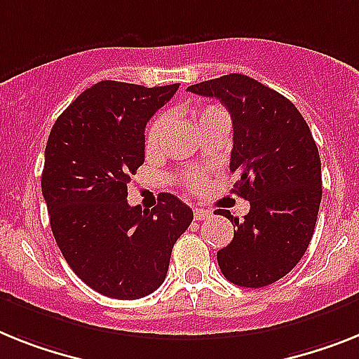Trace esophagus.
Wrapping results in <instances>:
<instances>
[{"mask_svg":"<svg viewBox=\"0 0 359 359\" xmlns=\"http://www.w3.org/2000/svg\"><path fill=\"white\" fill-rule=\"evenodd\" d=\"M208 215H210V212H208V210H203V208H195V212H194L195 221H204Z\"/></svg>","mask_w":359,"mask_h":359,"instance_id":"34e87169","label":"esophagus"}]
</instances>
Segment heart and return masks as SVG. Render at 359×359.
<instances>
[{
	"mask_svg": "<svg viewBox=\"0 0 359 359\" xmlns=\"http://www.w3.org/2000/svg\"><path fill=\"white\" fill-rule=\"evenodd\" d=\"M221 116H226L224 111L217 105H206V107H198V109L194 111V120L198 128L206 126L208 122H213L215 118H221ZM165 123H168V116L165 114H158L146 131V151L147 153H155L158 147H161L162 142V135H164ZM186 184L189 188H197L198 184V175L191 173L186 177Z\"/></svg>",
	"mask_w": 359,
	"mask_h": 359,
	"instance_id": "obj_1",
	"label": "heart"
}]
</instances>
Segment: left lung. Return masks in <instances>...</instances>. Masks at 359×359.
Instances as JSON below:
<instances>
[{
	"label": "left lung",
	"mask_w": 359,
	"mask_h": 359,
	"mask_svg": "<svg viewBox=\"0 0 359 359\" xmlns=\"http://www.w3.org/2000/svg\"><path fill=\"white\" fill-rule=\"evenodd\" d=\"M219 98L233 122V194L248 198L245 221L222 212L233 239L217 252L222 276L261 288L279 281L305 255L321 203V161L309 123L288 98L254 78L231 72L189 86ZM219 213V215H222Z\"/></svg>",
	"instance_id": "left-lung-1"
}]
</instances>
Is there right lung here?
I'll return each mask as SVG.
<instances>
[{
  "mask_svg": "<svg viewBox=\"0 0 359 359\" xmlns=\"http://www.w3.org/2000/svg\"><path fill=\"white\" fill-rule=\"evenodd\" d=\"M177 89L104 80L50 129L41 194L53 236L72 272L107 297L138 299L161 287L173 245L194 221L191 208L171 194L158 195L151 212L128 204L147 120Z\"/></svg>",
  "mask_w": 359,
  "mask_h": 359,
  "instance_id": "add662e5",
  "label": "right lung"
}]
</instances>
